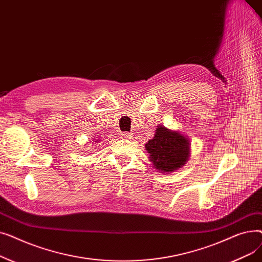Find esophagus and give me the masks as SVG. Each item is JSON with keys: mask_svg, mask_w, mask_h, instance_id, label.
<instances>
[{"mask_svg": "<svg viewBox=\"0 0 262 262\" xmlns=\"http://www.w3.org/2000/svg\"><path fill=\"white\" fill-rule=\"evenodd\" d=\"M122 136L124 137V138H126V139H130L132 137H133V136H132V133H126V132H125V133H123V134H122Z\"/></svg>", "mask_w": 262, "mask_h": 262, "instance_id": "esophagus-1", "label": "esophagus"}]
</instances>
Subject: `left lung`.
I'll list each match as a JSON object with an SVG mask.
<instances>
[{
    "mask_svg": "<svg viewBox=\"0 0 262 262\" xmlns=\"http://www.w3.org/2000/svg\"><path fill=\"white\" fill-rule=\"evenodd\" d=\"M149 161L161 173H171L181 169L190 157V143L180 132L157 126L153 139L145 144Z\"/></svg>",
    "mask_w": 262,
    "mask_h": 262,
    "instance_id": "1",
    "label": "left lung"
}]
</instances>
